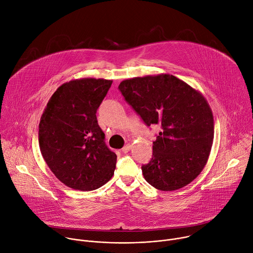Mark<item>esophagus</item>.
I'll use <instances>...</instances> for the list:
<instances>
[{
    "label": "esophagus",
    "mask_w": 253,
    "mask_h": 253,
    "mask_svg": "<svg viewBox=\"0 0 253 253\" xmlns=\"http://www.w3.org/2000/svg\"><path fill=\"white\" fill-rule=\"evenodd\" d=\"M130 149H131V145H130V144H127V145H125V146L122 148V152H123V153H128V152L130 151Z\"/></svg>",
    "instance_id": "1"
}]
</instances>
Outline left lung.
I'll use <instances>...</instances> for the list:
<instances>
[{"label":"left lung","instance_id":"1","mask_svg":"<svg viewBox=\"0 0 253 253\" xmlns=\"http://www.w3.org/2000/svg\"><path fill=\"white\" fill-rule=\"evenodd\" d=\"M118 88L147 126L162 127L152 159L142 166L146 181L162 191L192 182L207 163L214 137L212 110L202 93L170 74L126 79Z\"/></svg>","mask_w":253,"mask_h":253}]
</instances>
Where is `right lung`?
Here are the masks:
<instances>
[{"mask_svg": "<svg viewBox=\"0 0 253 253\" xmlns=\"http://www.w3.org/2000/svg\"><path fill=\"white\" fill-rule=\"evenodd\" d=\"M112 80L82 78L62 84L39 124L42 156L66 186L92 191L112 178L117 155L104 142L96 112Z\"/></svg>", "mask_w": 253, "mask_h": 253, "instance_id": "obj_1", "label": "right lung"}]
</instances>
